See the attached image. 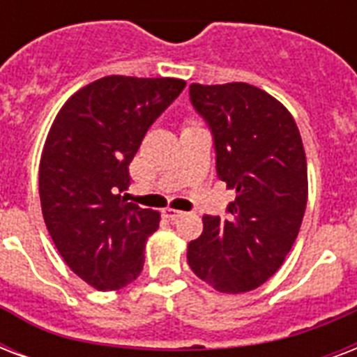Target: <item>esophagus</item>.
Returning a JSON list of instances; mask_svg holds the SVG:
<instances>
[{
    "instance_id": "esophagus-1",
    "label": "esophagus",
    "mask_w": 357,
    "mask_h": 357,
    "mask_svg": "<svg viewBox=\"0 0 357 357\" xmlns=\"http://www.w3.org/2000/svg\"><path fill=\"white\" fill-rule=\"evenodd\" d=\"M162 213H165V217L170 218V220H176V218L183 217L185 213L179 211V209H172V207H167V209H162Z\"/></svg>"
}]
</instances>
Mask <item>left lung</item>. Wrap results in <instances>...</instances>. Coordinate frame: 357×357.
Wrapping results in <instances>:
<instances>
[{"label": "left lung", "instance_id": "left-lung-1", "mask_svg": "<svg viewBox=\"0 0 357 357\" xmlns=\"http://www.w3.org/2000/svg\"><path fill=\"white\" fill-rule=\"evenodd\" d=\"M211 129L217 176L237 192L228 218L204 217L187 261L220 293L259 287L293 248L307 204V162L296 122L271 94L248 83L189 86Z\"/></svg>", "mask_w": 357, "mask_h": 357}]
</instances>
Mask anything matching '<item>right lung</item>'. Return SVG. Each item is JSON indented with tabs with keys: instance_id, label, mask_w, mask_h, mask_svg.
<instances>
[{
	"instance_id": "right-lung-1",
	"label": "right lung",
	"mask_w": 357,
	"mask_h": 357,
	"mask_svg": "<svg viewBox=\"0 0 357 357\" xmlns=\"http://www.w3.org/2000/svg\"><path fill=\"white\" fill-rule=\"evenodd\" d=\"M183 89L174 77L107 75L75 92L47 133L38 170L44 222L66 265L100 291L122 289L142 271L161 217L122 192L146 131Z\"/></svg>"
}]
</instances>
